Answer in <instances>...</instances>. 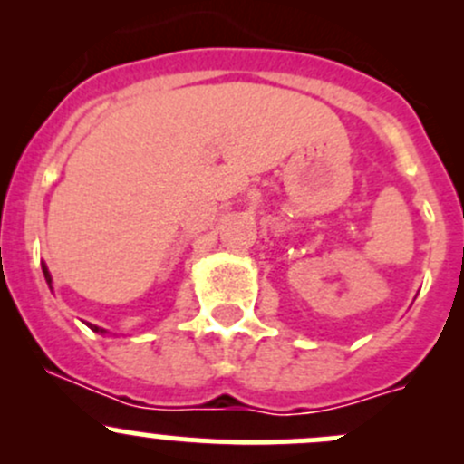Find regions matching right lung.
I'll return each mask as SVG.
<instances>
[{"label": "right lung", "instance_id": "1", "mask_svg": "<svg viewBox=\"0 0 464 464\" xmlns=\"http://www.w3.org/2000/svg\"><path fill=\"white\" fill-rule=\"evenodd\" d=\"M42 274H44V278H46V285H49V289H53V280H51L49 266H46V265H42ZM87 325L92 327L93 332H98V334H107V330H102V327H98V325H92V323H87Z\"/></svg>", "mask_w": 464, "mask_h": 464}]
</instances>
